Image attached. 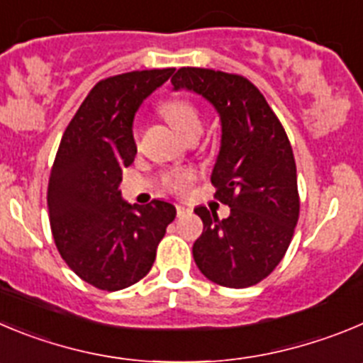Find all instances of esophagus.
I'll return each mask as SVG.
<instances>
[{"label":"esophagus","mask_w":363,"mask_h":363,"mask_svg":"<svg viewBox=\"0 0 363 363\" xmlns=\"http://www.w3.org/2000/svg\"><path fill=\"white\" fill-rule=\"evenodd\" d=\"M187 212H189V208H185L184 205H176V216H178V218H184Z\"/></svg>","instance_id":"esophagus-1"}]
</instances>
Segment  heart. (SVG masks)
I'll use <instances>...</instances> for the list:
<instances>
[{
	"mask_svg": "<svg viewBox=\"0 0 363 363\" xmlns=\"http://www.w3.org/2000/svg\"><path fill=\"white\" fill-rule=\"evenodd\" d=\"M160 111L169 121V124L179 133V135L187 138L191 135H199L201 128H203V118H201V111H199L198 104L191 99L176 97L169 99L164 104L160 106ZM136 138V133H135ZM194 179V172L187 171V169H176V171H169L162 174L160 182L162 187L174 194H184L187 191L189 184Z\"/></svg>",
	"mask_w": 363,
	"mask_h": 363,
	"instance_id": "1",
	"label": "heart"
}]
</instances>
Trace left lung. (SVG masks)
Instances as JSON below:
<instances>
[{
	"mask_svg": "<svg viewBox=\"0 0 363 363\" xmlns=\"http://www.w3.org/2000/svg\"><path fill=\"white\" fill-rule=\"evenodd\" d=\"M174 89L203 95L221 116V149L212 171L214 198L230 207L203 221L192 255L199 272L225 288H248L277 268L294 238L301 198L294 151L281 121L247 77L208 68H179Z\"/></svg>",
	"mask_w": 363,
	"mask_h": 363,
	"instance_id": "1",
	"label": "left lung"
}]
</instances>
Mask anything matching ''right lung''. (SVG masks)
Returning a JSON list of instances; mask_svg holds the SVG:
<instances>
[{"label": "right lung", "mask_w": 363, "mask_h": 363, "mask_svg": "<svg viewBox=\"0 0 363 363\" xmlns=\"http://www.w3.org/2000/svg\"><path fill=\"white\" fill-rule=\"evenodd\" d=\"M174 68L102 79L73 115L48 179L50 228L59 254L82 281L116 291L152 268L165 228L176 218L167 201L129 205L121 198L122 169L133 164V118Z\"/></svg>", "instance_id": "obj_1"}]
</instances>
